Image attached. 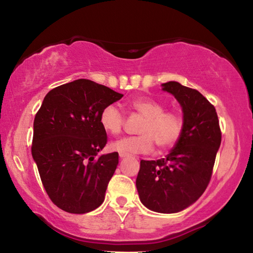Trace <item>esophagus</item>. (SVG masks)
I'll use <instances>...</instances> for the list:
<instances>
[{"label":"esophagus","mask_w":253,"mask_h":253,"mask_svg":"<svg viewBox=\"0 0 253 253\" xmlns=\"http://www.w3.org/2000/svg\"><path fill=\"white\" fill-rule=\"evenodd\" d=\"M127 156H128V154H126V153H119V157L121 158H125Z\"/></svg>","instance_id":"obj_1"}]
</instances>
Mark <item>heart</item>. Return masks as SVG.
<instances>
[{"instance_id":"b5f03b06","label":"heart","mask_w":253,"mask_h":253,"mask_svg":"<svg viewBox=\"0 0 253 253\" xmlns=\"http://www.w3.org/2000/svg\"><path fill=\"white\" fill-rule=\"evenodd\" d=\"M132 110L144 118L138 127L139 135L127 136L111 143L114 151L126 154H147L154 146L160 149L172 147L182 132V121L177 114L165 111V106L153 98H135L129 102ZM100 125L110 135L122 131L125 118L116 106L108 105L101 110Z\"/></svg>"}]
</instances>
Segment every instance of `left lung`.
<instances>
[{
    "label": "left lung",
    "instance_id": "1",
    "mask_svg": "<svg viewBox=\"0 0 253 253\" xmlns=\"http://www.w3.org/2000/svg\"><path fill=\"white\" fill-rule=\"evenodd\" d=\"M162 87L182 107V132L165 158L140 161L136 187L147 209L176 213L193 204L208 187L221 144V129L215 108L202 93L176 81Z\"/></svg>",
    "mask_w": 253,
    "mask_h": 253
}]
</instances>
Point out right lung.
<instances>
[{"label": "right lung", "mask_w": 253, "mask_h": 253, "mask_svg": "<svg viewBox=\"0 0 253 253\" xmlns=\"http://www.w3.org/2000/svg\"><path fill=\"white\" fill-rule=\"evenodd\" d=\"M124 95L78 79L50 90L33 123L32 157L50 200L84 214L100 207L118 165V153L97 156L107 144L99 117Z\"/></svg>", "instance_id": "obj_1"}]
</instances>
